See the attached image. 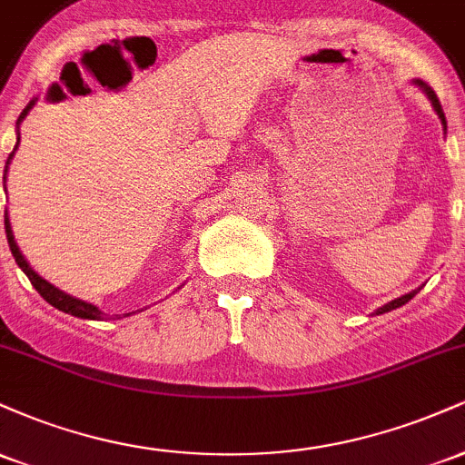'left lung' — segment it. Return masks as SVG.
<instances>
[{"label": "left lung", "mask_w": 465, "mask_h": 465, "mask_svg": "<svg viewBox=\"0 0 465 465\" xmlns=\"http://www.w3.org/2000/svg\"><path fill=\"white\" fill-rule=\"evenodd\" d=\"M415 83H418L420 87L424 89V94L429 95V100H430V103H433L435 111H437V115H440L441 124H444V129H446V115H444V109H441V104H440V98H437V94L433 92V87H429V84H426V83H421V80H415ZM418 291H420V288H418ZM418 291H413V292H407V295H402V297H398V300L389 302L387 306L378 308L376 312H378V314H382V312H389V311H393V308H400V306H404V303H407L409 300H413V297L418 295Z\"/></svg>", "instance_id": "left-lung-1"}]
</instances>
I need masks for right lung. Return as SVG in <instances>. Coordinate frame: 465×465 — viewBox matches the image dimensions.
Wrapping results in <instances>:
<instances>
[{"label":"right lung","mask_w":465,"mask_h":465,"mask_svg":"<svg viewBox=\"0 0 465 465\" xmlns=\"http://www.w3.org/2000/svg\"><path fill=\"white\" fill-rule=\"evenodd\" d=\"M32 104H35V100H32V103H30L28 106H25L24 111H21V115H19V120H17V126L21 124V120H24V117L28 115V111L32 109ZM17 143H19V142H17ZM15 148H17V146H15ZM13 154H15V151L10 153L8 162H10V159H13ZM6 168H8V165H6ZM4 179H6V177H4ZM4 225H6V238H8L10 251H13V255H15V262H17V264L21 266V271H24V273L28 275L30 284L35 286L36 291H39V295L44 297V300H45L47 303H52V306L58 308V311H63V312H67V314H74V317H80V319H103L104 312H100L98 308L94 306V303H87V302H83V300H76V297H72V295H67V292L58 291V288L52 286L50 282H45L44 277L36 275L35 271L30 269V264L25 262L24 255H21L17 242H15V236H13V229H10L8 216H4ZM129 314H131V312H129Z\"/></svg>","instance_id":"add662e5"}]
</instances>
